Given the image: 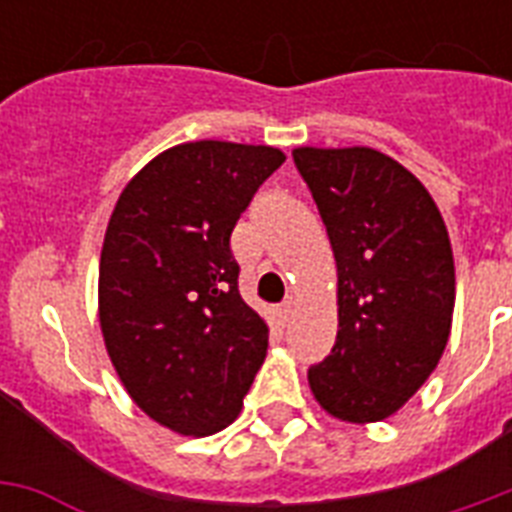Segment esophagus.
<instances>
[{
  "label": "esophagus",
  "instance_id": "1",
  "mask_svg": "<svg viewBox=\"0 0 512 512\" xmlns=\"http://www.w3.org/2000/svg\"><path fill=\"white\" fill-rule=\"evenodd\" d=\"M292 313H295V300L289 297V300H284V303L279 305V321H281V324H287V321L292 319Z\"/></svg>",
  "mask_w": 512,
  "mask_h": 512
}]
</instances>
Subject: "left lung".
I'll return each instance as SVG.
<instances>
[{
	"mask_svg": "<svg viewBox=\"0 0 512 512\" xmlns=\"http://www.w3.org/2000/svg\"><path fill=\"white\" fill-rule=\"evenodd\" d=\"M337 265V340L308 369L335 420L393 417L425 385L452 335L454 255L428 188L366 146L292 151Z\"/></svg>",
	"mask_w": 512,
	"mask_h": 512,
	"instance_id": "8db88e82",
	"label": "left lung"
}]
</instances>
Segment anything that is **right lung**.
Segmentation results:
<instances>
[{
    "mask_svg": "<svg viewBox=\"0 0 512 512\" xmlns=\"http://www.w3.org/2000/svg\"><path fill=\"white\" fill-rule=\"evenodd\" d=\"M284 151L180 143L124 185L98 268V321L124 390L180 436L228 428L263 366L268 324L239 295L231 231Z\"/></svg>",
    "mask_w": 512,
    "mask_h": 512,
    "instance_id": "obj_1",
    "label": "right lung"
}]
</instances>
